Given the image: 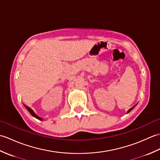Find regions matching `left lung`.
I'll return each mask as SVG.
<instances>
[{"label":"left lung","instance_id":"left-lung-1","mask_svg":"<svg viewBox=\"0 0 160 160\" xmlns=\"http://www.w3.org/2000/svg\"><path fill=\"white\" fill-rule=\"evenodd\" d=\"M134 107H132V108H130V109H129V110H128V112H127V113H129V112H130V111H131V110H132V108H134Z\"/></svg>","mask_w":160,"mask_h":160}]
</instances>
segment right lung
I'll list each match as a JSON object with an SVG mask.
<instances>
[{
    "mask_svg": "<svg viewBox=\"0 0 160 160\" xmlns=\"http://www.w3.org/2000/svg\"><path fill=\"white\" fill-rule=\"evenodd\" d=\"M25 107H26V108L28 110V111L30 113V114H31L32 116H33V117H35L36 118H37V119H38V120H42V119L40 118V117H39V116H38V115H37L36 113H35V112L33 111L31 108H29V107H27V106H25Z\"/></svg>",
    "mask_w": 160,
    "mask_h": 160,
    "instance_id": "obj_1",
    "label": "right lung"
}]
</instances>
